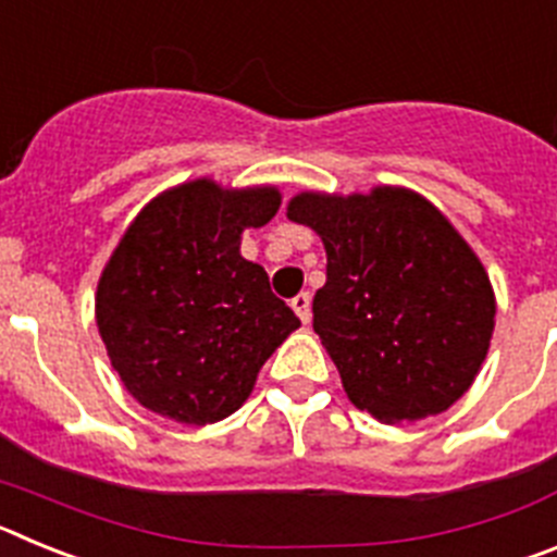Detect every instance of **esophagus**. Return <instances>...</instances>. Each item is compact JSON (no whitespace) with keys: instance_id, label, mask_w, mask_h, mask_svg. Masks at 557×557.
Masks as SVG:
<instances>
[{"instance_id":"obj_1","label":"esophagus","mask_w":557,"mask_h":557,"mask_svg":"<svg viewBox=\"0 0 557 557\" xmlns=\"http://www.w3.org/2000/svg\"><path fill=\"white\" fill-rule=\"evenodd\" d=\"M289 307H293V312L298 314L304 323H309V318H312V295L298 293L293 301H289Z\"/></svg>"}]
</instances>
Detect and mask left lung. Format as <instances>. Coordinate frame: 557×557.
Segmentation results:
<instances>
[{
    "mask_svg": "<svg viewBox=\"0 0 557 557\" xmlns=\"http://www.w3.org/2000/svg\"><path fill=\"white\" fill-rule=\"evenodd\" d=\"M326 248L314 332L346 396L382 424L449 410L480 373L494 334L491 278L455 225L418 191H301L287 206Z\"/></svg>",
    "mask_w": 557,
    "mask_h": 557,
    "instance_id": "obj_1",
    "label": "left lung"
}]
</instances>
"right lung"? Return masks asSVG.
Listing matches in <instances>:
<instances>
[{
  "instance_id": "add662e5",
  "label": "right lung",
  "mask_w": 557,
  "mask_h": 557,
  "mask_svg": "<svg viewBox=\"0 0 557 557\" xmlns=\"http://www.w3.org/2000/svg\"><path fill=\"white\" fill-rule=\"evenodd\" d=\"M278 206L275 186L198 178L161 191L127 225L95 314L113 371L141 407L181 424L223 421L301 326L262 264L239 253L243 231L262 228Z\"/></svg>"
}]
</instances>
